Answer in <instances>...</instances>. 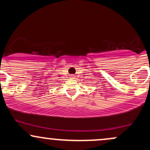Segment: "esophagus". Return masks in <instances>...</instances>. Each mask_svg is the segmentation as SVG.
<instances>
[{
	"label": "esophagus",
	"instance_id": "34e87169",
	"mask_svg": "<svg viewBox=\"0 0 150 150\" xmlns=\"http://www.w3.org/2000/svg\"><path fill=\"white\" fill-rule=\"evenodd\" d=\"M74 75H70V78H73Z\"/></svg>",
	"mask_w": 150,
	"mask_h": 150
}]
</instances>
